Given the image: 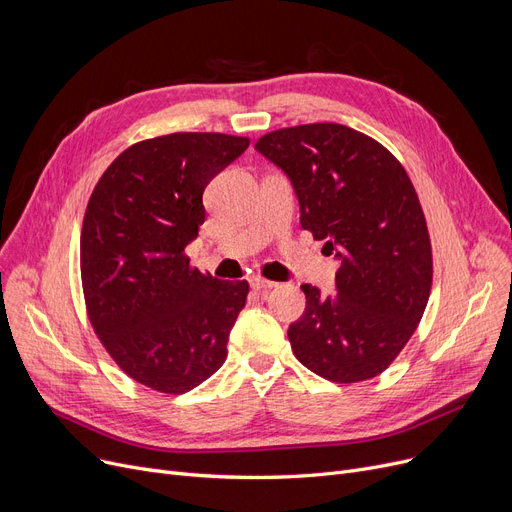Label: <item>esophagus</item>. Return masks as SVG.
<instances>
[{"label":"esophagus","instance_id":"esophagus-1","mask_svg":"<svg viewBox=\"0 0 512 512\" xmlns=\"http://www.w3.org/2000/svg\"><path fill=\"white\" fill-rule=\"evenodd\" d=\"M251 286H253L255 290L263 292V290H272V288H276L278 284H276V282H272V280H265V278L255 276V278H251Z\"/></svg>","mask_w":512,"mask_h":512}]
</instances>
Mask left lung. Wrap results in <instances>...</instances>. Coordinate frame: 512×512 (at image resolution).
Segmentation results:
<instances>
[{"instance_id": "1", "label": "left lung", "mask_w": 512, "mask_h": 512, "mask_svg": "<svg viewBox=\"0 0 512 512\" xmlns=\"http://www.w3.org/2000/svg\"><path fill=\"white\" fill-rule=\"evenodd\" d=\"M288 176L301 226L336 251V294L303 284L292 353L330 382L380 375L405 348L432 290V242L400 161L367 134L334 122L267 132L255 143Z\"/></svg>"}]
</instances>
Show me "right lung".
<instances>
[{
    "label": "right lung",
    "mask_w": 512,
    "mask_h": 512,
    "mask_svg": "<svg viewBox=\"0 0 512 512\" xmlns=\"http://www.w3.org/2000/svg\"><path fill=\"white\" fill-rule=\"evenodd\" d=\"M247 137L174 132L134 143L103 172L80 232L91 326L118 367L184 394L218 371L249 282L201 274L184 255L205 222L203 191Z\"/></svg>",
    "instance_id": "right-lung-1"
}]
</instances>
